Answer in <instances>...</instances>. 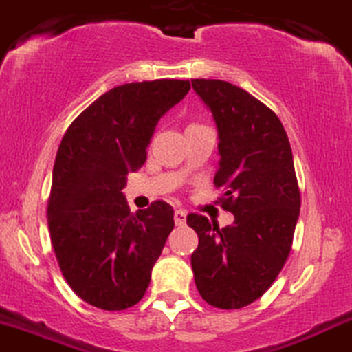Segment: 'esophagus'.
<instances>
[{
  "label": "esophagus",
  "mask_w": 352,
  "mask_h": 352,
  "mask_svg": "<svg viewBox=\"0 0 352 352\" xmlns=\"http://www.w3.org/2000/svg\"><path fill=\"white\" fill-rule=\"evenodd\" d=\"M173 220H175L177 226H184L185 220H187V214L184 210H175L173 212Z\"/></svg>",
  "instance_id": "obj_1"
}]
</instances>
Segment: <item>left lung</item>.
I'll return each mask as SVG.
<instances>
[{"label":"left lung","instance_id":"left-lung-1","mask_svg":"<svg viewBox=\"0 0 352 352\" xmlns=\"http://www.w3.org/2000/svg\"><path fill=\"white\" fill-rule=\"evenodd\" d=\"M219 135L214 184L226 190L222 207L234 223L197 214L187 223L199 235L192 270L200 296L219 309L254 302L283 270L300 210L294 160L283 123L242 88L222 80H192Z\"/></svg>","mask_w":352,"mask_h":352}]
</instances>
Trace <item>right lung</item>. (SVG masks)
<instances>
[{
	"label": "right lung",
	"mask_w": 352,
	"mask_h": 352,
	"mask_svg": "<svg viewBox=\"0 0 352 352\" xmlns=\"http://www.w3.org/2000/svg\"><path fill=\"white\" fill-rule=\"evenodd\" d=\"M188 90V80L111 88L75 118L58 146L50 237L69 287L91 306L122 311L148 287L173 208L157 200L132 214L122 190L145 164L158 120Z\"/></svg>",
	"instance_id": "1"
}]
</instances>
